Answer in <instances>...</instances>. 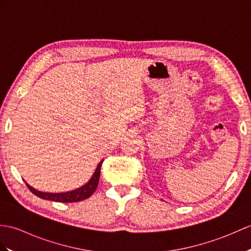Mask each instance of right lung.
<instances>
[{
  "instance_id": "1",
  "label": "right lung",
  "mask_w": 251,
  "mask_h": 251,
  "mask_svg": "<svg viewBox=\"0 0 251 251\" xmlns=\"http://www.w3.org/2000/svg\"><path fill=\"white\" fill-rule=\"evenodd\" d=\"M102 161L103 160L99 162V165L97 166L96 170H95V173L93 174V176L89 180V183L82 186V187H80V188L73 190V191L62 192V194H49V192H42V191L34 189L26 183H25V185L35 196L42 198V199H45V200L62 202V203H72V202L82 201V200L87 199L89 197H91L93 194H94V191L96 190L97 186H98V182H99V176H100V167H101Z\"/></svg>"
}]
</instances>
